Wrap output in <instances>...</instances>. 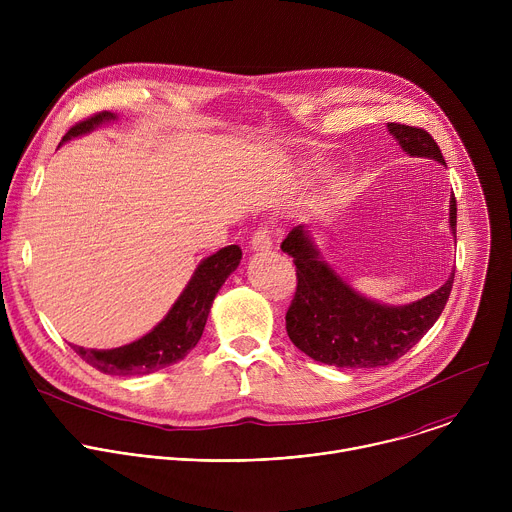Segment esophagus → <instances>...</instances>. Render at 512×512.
Masks as SVG:
<instances>
[{
    "instance_id": "esophagus-1",
    "label": "esophagus",
    "mask_w": 512,
    "mask_h": 512,
    "mask_svg": "<svg viewBox=\"0 0 512 512\" xmlns=\"http://www.w3.org/2000/svg\"><path fill=\"white\" fill-rule=\"evenodd\" d=\"M273 247V237L269 227H259L255 235L251 237V249L253 251H269Z\"/></svg>"
}]
</instances>
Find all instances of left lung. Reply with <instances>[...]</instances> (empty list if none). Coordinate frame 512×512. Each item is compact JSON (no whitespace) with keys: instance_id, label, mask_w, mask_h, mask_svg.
I'll return each mask as SVG.
<instances>
[{"instance_id":"obj_1","label":"left lung","mask_w":512,"mask_h":512,"mask_svg":"<svg viewBox=\"0 0 512 512\" xmlns=\"http://www.w3.org/2000/svg\"><path fill=\"white\" fill-rule=\"evenodd\" d=\"M403 152L446 166L440 145L421 127L387 123ZM450 229L456 235V198H450ZM281 251L294 257L298 287L285 314L289 340L310 358L346 369H375L401 358L442 316L454 273L433 294L387 306L354 291L322 257L304 225L291 229Z\"/></svg>"}]
</instances>
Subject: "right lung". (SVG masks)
<instances>
[{
    "mask_svg": "<svg viewBox=\"0 0 512 512\" xmlns=\"http://www.w3.org/2000/svg\"><path fill=\"white\" fill-rule=\"evenodd\" d=\"M113 119L115 115L111 111H101L77 125H72L62 141L89 133L101 123ZM241 255L243 253L237 245H229L206 257L196 267L192 279L188 281L172 310L150 334L111 350H89L83 346L72 348L91 367L105 375H148L170 367V364L182 360L198 344L218 289L223 287L227 277L237 269V265L241 263Z\"/></svg>",
    "mask_w": 512,
    "mask_h": 512,
    "instance_id": "1",
    "label": "right lung"
}]
</instances>
